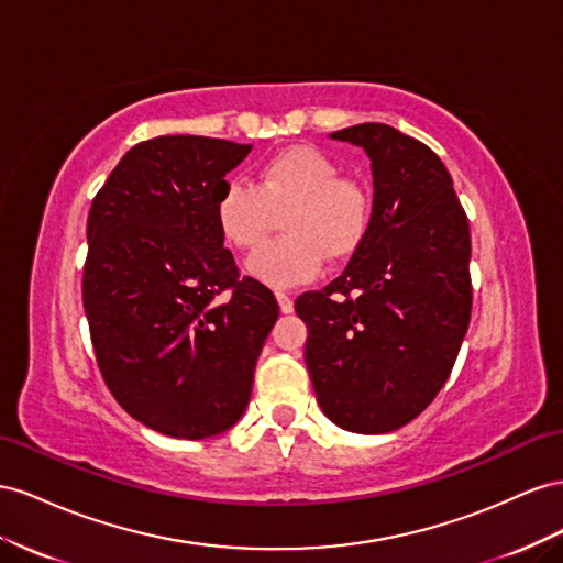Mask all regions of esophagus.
<instances>
[{
	"label": "esophagus",
	"mask_w": 563,
	"mask_h": 563,
	"mask_svg": "<svg viewBox=\"0 0 563 563\" xmlns=\"http://www.w3.org/2000/svg\"><path fill=\"white\" fill-rule=\"evenodd\" d=\"M276 299H278V307H280V311H283V313H292V311H295V301H292V297H290V295L276 292Z\"/></svg>",
	"instance_id": "esophagus-1"
}]
</instances>
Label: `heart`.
Listing matches in <instances>:
<instances>
[{
  "label": "heart",
  "mask_w": 563,
  "mask_h": 563,
  "mask_svg": "<svg viewBox=\"0 0 563 563\" xmlns=\"http://www.w3.org/2000/svg\"><path fill=\"white\" fill-rule=\"evenodd\" d=\"M280 213L288 238L247 262L250 276L276 290L313 280L325 256L340 262L356 252L371 229L373 205L323 151L290 146L264 159L256 184L229 179L217 198L219 231L243 252L261 247Z\"/></svg>",
  "instance_id": "b5f03b06"
}]
</instances>
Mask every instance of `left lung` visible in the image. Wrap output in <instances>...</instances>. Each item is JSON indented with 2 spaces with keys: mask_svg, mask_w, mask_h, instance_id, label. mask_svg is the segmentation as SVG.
<instances>
[{
  "mask_svg": "<svg viewBox=\"0 0 563 563\" xmlns=\"http://www.w3.org/2000/svg\"><path fill=\"white\" fill-rule=\"evenodd\" d=\"M330 139L371 157L373 217L342 276L295 303L309 328L303 358L336 427L387 433L437 398L467 334L470 221L422 141L379 122Z\"/></svg>",
  "mask_w": 563,
  "mask_h": 563,
  "instance_id": "8db88e82",
  "label": "left lung"
}]
</instances>
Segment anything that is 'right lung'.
<instances>
[{
  "mask_svg": "<svg viewBox=\"0 0 563 563\" xmlns=\"http://www.w3.org/2000/svg\"><path fill=\"white\" fill-rule=\"evenodd\" d=\"M250 151L190 134L141 141L91 202L82 301L96 363L118 404L165 437L210 439L243 417L278 320L217 223L227 174Z\"/></svg>",
  "mask_w": 563,
  "mask_h": 563,
  "instance_id": "add662e5",
  "label": "right lung"
}]
</instances>
